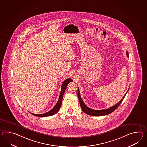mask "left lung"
Returning a JSON list of instances; mask_svg holds the SVG:
<instances>
[{"mask_svg":"<svg viewBox=\"0 0 147 147\" xmlns=\"http://www.w3.org/2000/svg\"><path fill=\"white\" fill-rule=\"evenodd\" d=\"M126 55H127V56L129 57V53H128L127 51L126 52ZM128 91H129V90H128ZM127 92L125 93L124 96L123 97V98H122L121 100L118 102L117 104L115 105L114 106H113L111 107L108 108V109H104V110H93V109H91L90 108L88 107L86 105H85V104L84 103V102L83 101L82 99V98L81 97L79 88H78V98H79L80 106L81 107V109H82L83 111H84L86 114L89 115L95 116H103V115L109 114L111 113L112 112L114 111L119 106V105L121 104L122 101L123 100L124 98L125 97V95L126 94Z\"/></svg>","mask_w":147,"mask_h":147,"instance_id":"8db88e82","label":"left lung"}]
</instances>
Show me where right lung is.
Segmentation results:
<instances>
[{
    "label": "right lung",
    "mask_w": 147,
    "mask_h": 147,
    "mask_svg": "<svg viewBox=\"0 0 147 147\" xmlns=\"http://www.w3.org/2000/svg\"><path fill=\"white\" fill-rule=\"evenodd\" d=\"M72 81H73L72 79H67L63 82V84H62V86H61V94H60V96L59 97L57 102L56 105L55 106V107L51 110H50V111L46 113L42 114H33V113H31V114H32L34 116H38V117H47V116H52L53 115L55 114L56 113H57L59 111V109H60L61 106L63 97L64 96V94L65 91V90H66V88L67 87V84L69 83L70 82H72Z\"/></svg>",
    "instance_id": "obj_1"
}]
</instances>
